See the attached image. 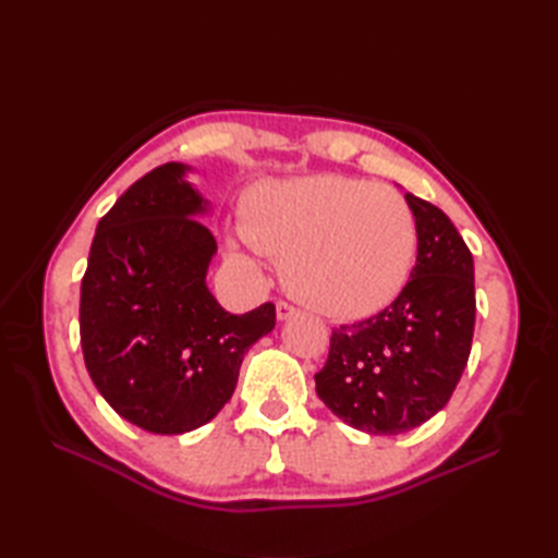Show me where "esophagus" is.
Wrapping results in <instances>:
<instances>
[{
	"label": "esophagus",
	"mask_w": 558,
	"mask_h": 558,
	"mask_svg": "<svg viewBox=\"0 0 558 558\" xmlns=\"http://www.w3.org/2000/svg\"><path fill=\"white\" fill-rule=\"evenodd\" d=\"M294 312H298V310H294L290 302H286V300H278L276 302V314H278L280 322H286V318H290Z\"/></svg>",
	"instance_id": "esophagus-1"
}]
</instances>
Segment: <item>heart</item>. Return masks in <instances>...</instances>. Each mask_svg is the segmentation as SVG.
<instances>
[{
  "label": "heart",
  "instance_id": "obj_1",
  "mask_svg": "<svg viewBox=\"0 0 558 558\" xmlns=\"http://www.w3.org/2000/svg\"><path fill=\"white\" fill-rule=\"evenodd\" d=\"M242 232L282 260V280L294 298L330 318L386 310L405 288L417 252V225L402 194L345 174L252 189Z\"/></svg>",
  "mask_w": 558,
  "mask_h": 558
}]
</instances>
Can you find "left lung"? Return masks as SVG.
Segmentation results:
<instances>
[{
	"mask_svg": "<svg viewBox=\"0 0 558 558\" xmlns=\"http://www.w3.org/2000/svg\"><path fill=\"white\" fill-rule=\"evenodd\" d=\"M417 264L386 310L330 333L314 374L326 408L354 429L393 436L432 420L453 396L475 333V266L441 208L405 194Z\"/></svg>",
	"mask_w": 558,
	"mask_h": 558,
	"instance_id": "1",
	"label": "left lung"
}]
</instances>
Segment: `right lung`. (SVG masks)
<instances>
[{
  "mask_svg": "<svg viewBox=\"0 0 558 558\" xmlns=\"http://www.w3.org/2000/svg\"><path fill=\"white\" fill-rule=\"evenodd\" d=\"M184 165L141 177L105 213L81 280L83 362L110 408L150 434L198 429L234 393L276 304L230 314L206 288L216 236Z\"/></svg>",
  "mask_w": 558,
  "mask_h": 558,
  "instance_id": "right-lung-1",
  "label": "right lung"
}]
</instances>
